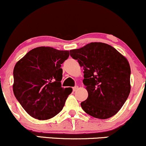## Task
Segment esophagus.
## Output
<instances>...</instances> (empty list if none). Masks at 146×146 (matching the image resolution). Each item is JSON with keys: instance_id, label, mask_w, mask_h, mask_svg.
<instances>
[{"instance_id": "34e87169", "label": "esophagus", "mask_w": 146, "mask_h": 146, "mask_svg": "<svg viewBox=\"0 0 146 146\" xmlns=\"http://www.w3.org/2000/svg\"><path fill=\"white\" fill-rule=\"evenodd\" d=\"M78 89V86H74V87H73V91H76Z\"/></svg>"}]
</instances>
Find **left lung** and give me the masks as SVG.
<instances>
[{"label":"left lung","mask_w":146,"mask_h":146,"mask_svg":"<svg viewBox=\"0 0 146 146\" xmlns=\"http://www.w3.org/2000/svg\"><path fill=\"white\" fill-rule=\"evenodd\" d=\"M84 69V84L88 98L82 108L95 118L114 116L124 104L130 92V67L123 55L110 45L91 42L70 51Z\"/></svg>","instance_id":"obj_1"}]
</instances>
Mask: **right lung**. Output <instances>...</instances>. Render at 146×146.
I'll list each match as a JSON object with an SVG mask.
<instances>
[{
    "label": "right lung",
    "instance_id": "right-lung-1",
    "mask_svg": "<svg viewBox=\"0 0 146 146\" xmlns=\"http://www.w3.org/2000/svg\"><path fill=\"white\" fill-rule=\"evenodd\" d=\"M68 56V51L40 46L29 51L16 64L13 91L30 116L46 120L62 110L73 90L61 84V64Z\"/></svg>",
    "mask_w": 146,
    "mask_h": 146
}]
</instances>
